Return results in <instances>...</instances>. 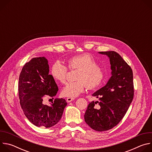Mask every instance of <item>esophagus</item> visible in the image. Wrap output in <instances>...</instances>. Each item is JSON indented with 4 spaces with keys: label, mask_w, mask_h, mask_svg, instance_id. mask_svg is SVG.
Returning a JSON list of instances; mask_svg holds the SVG:
<instances>
[{
    "label": "esophagus",
    "mask_w": 152,
    "mask_h": 152,
    "mask_svg": "<svg viewBox=\"0 0 152 152\" xmlns=\"http://www.w3.org/2000/svg\"><path fill=\"white\" fill-rule=\"evenodd\" d=\"M75 99L73 98V97H67V102H72L73 100H74Z\"/></svg>",
    "instance_id": "1"
}]
</instances>
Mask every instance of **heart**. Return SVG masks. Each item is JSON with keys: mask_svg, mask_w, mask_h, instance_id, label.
<instances>
[{"mask_svg": "<svg viewBox=\"0 0 152 152\" xmlns=\"http://www.w3.org/2000/svg\"><path fill=\"white\" fill-rule=\"evenodd\" d=\"M70 70H78L75 79L76 81L68 82L62 90L63 96L75 97L84 92L87 87L90 90L98 89L105 79V73L99 67L95 58L89 54H82L73 56L67 61ZM68 68L61 61H57L51 67V75L57 81L64 83L68 74Z\"/></svg>", "mask_w": 152, "mask_h": 152, "instance_id": "obj_1", "label": "heart"}]
</instances>
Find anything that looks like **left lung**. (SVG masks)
Segmentation results:
<instances>
[{
  "label": "left lung",
  "mask_w": 152,
  "mask_h": 152,
  "mask_svg": "<svg viewBox=\"0 0 152 152\" xmlns=\"http://www.w3.org/2000/svg\"><path fill=\"white\" fill-rule=\"evenodd\" d=\"M99 53L110 58L112 76L93 94L99 101L89 103L84 118L93 129L102 132L115 127L124 117L132 102L134 88L132 70L122 57L114 51Z\"/></svg>",
  "instance_id": "left-lung-1"
}]
</instances>
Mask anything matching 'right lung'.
<instances>
[{
    "instance_id": "add662e5",
    "label": "right lung",
    "mask_w": 152,
    "mask_h": 152,
    "mask_svg": "<svg viewBox=\"0 0 152 152\" xmlns=\"http://www.w3.org/2000/svg\"><path fill=\"white\" fill-rule=\"evenodd\" d=\"M49 72L47 59L34 58L24 65L18 80L20 103L25 116L35 126L46 128L59 121L67 104L66 100L58 98L50 106L43 103L45 97L53 99L59 90Z\"/></svg>"
}]
</instances>
